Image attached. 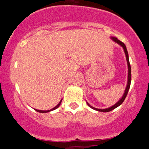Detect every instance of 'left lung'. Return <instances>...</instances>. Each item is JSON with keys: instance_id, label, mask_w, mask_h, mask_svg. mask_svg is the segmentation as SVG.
Wrapping results in <instances>:
<instances>
[{"instance_id": "1", "label": "left lung", "mask_w": 149, "mask_h": 149, "mask_svg": "<svg viewBox=\"0 0 149 149\" xmlns=\"http://www.w3.org/2000/svg\"><path fill=\"white\" fill-rule=\"evenodd\" d=\"M111 38L116 42H117V43H118L119 45H120L121 46H122L124 49L125 53V55H126V59H127V66H128V78H127L128 81H127V87H126L125 91L123 96L122 98H121L120 100L118 102H117V103H116V104H114L113 107H110V108H108V109H96V108L92 107V106H90V104L88 103V105L90 108H92V109H95V110L98 111H102V112H109V111H111L113 110L114 109H116V108H117L118 107H119L120 105H121L123 102H124L125 99L126 97H127V95L128 93V91H129V89H130V83H131V66H130V61H129V57H128V52H127V48H126V46L123 43V42H121L120 40H119L118 39H117L116 38L112 37Z\"/></svg>"}]
</instances>
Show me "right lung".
Segmentation results:
<instances>
[{
	"instance_id": "obj_1",
	"label": "right lung",
	"mask_w": 149,
	"mask_h": 149,
	"mask_svg": "<svg viewBox=\"0 0 149 149\" xmlns=\"http://www.w3.org/2000/svg\"><path fill=\"white\" fill-rule=\"evenodd\" d=\"M61 101H62V100H61L60 102H59V103L55 107L53 108V109H50V110H48V111H40V110H37V109H35V110L37 112H39V113H47V112H49V111H53V110H54V109H57V108L59 107V105H60V104H61Z\"/></svg>"
}]
</instances>
